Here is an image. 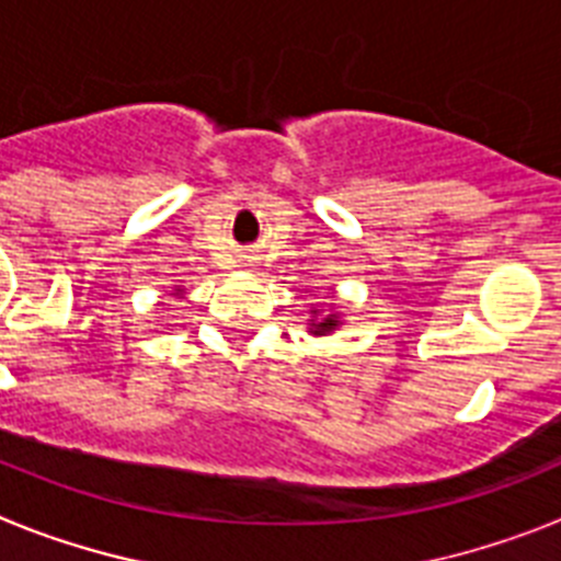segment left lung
Masks as SVG:
<instances>
[{
  "label": "left lung",
  "mask_w": 561,
  "mask_h": 561,
  "mask_svg": "<svg viewBox=\"0 0 561 561\" xmlns=\"http://www.w3.org/2000/svg\"><path fill=\"white\" fill-rule=\"evenodd\" d=\"M336 325H340V317L336 314L323 317V323H314V320H311V334H329V331H334Z\"/></svg>",
  "instance_id": "obj_1"
}]
</instances>
